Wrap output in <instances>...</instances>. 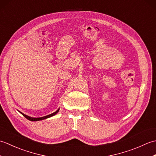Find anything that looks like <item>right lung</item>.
<instances>
[{
    "mask_svg": "<svg viewBox=\"0 0 156 156\" xmlns=\"http://www.w3.org/2000/svg\"><path fill=\"white\" fill-rule=\"evenodd\" d=\"M58 111H59V109L58 111H56L55 112H54V113H51V114H50V115H47V116H45V117H39V118H33V117H29V116H27V115H25V114H23V113H22V112H21V113L24 116V117L26 118V119H27L28 120H29V121H40V120H43V119H47V118H49V117H52V116H54V115H55L56 113H58Z\"/></svg>",
    "mask_w": 156,
    "mask_h": 156,
    "instance_id": "obj_1",
    "label": "right lung"
}]
</instances>
